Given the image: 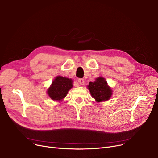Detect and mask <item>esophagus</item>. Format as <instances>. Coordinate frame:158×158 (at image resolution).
I'll list each match as a JSON object with an SVG mask.
<instances>
[{"mask_svg": "<svg viewBox=\"0 0 158 158\" xmlns=\"http://www.w3.org/2000/svg\"><path fill=\"white\" fill-rule=\"evenodd\" d=\"M78 83L81 85H83L85 84V81L83 79H78Z\"/></svg>", "mask_w": 158, "mask_h": 158, "instance_id": "esophagus-1", "label": "esophagus"}]
</instances>
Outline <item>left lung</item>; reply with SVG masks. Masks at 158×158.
<instances>
[{"label": "left lung", "mask_w": 158, "mask_h": 158, "mask_svg": "<svg viewBox=\"0 0 158 158\" xmlns=\"http://www.w3.org/2000/svg\"><path fill=\"white\" fill-rule=\"evenodd\" d=\"M88 87L92 96L97 102L108 100L112 94L111 88L102 77L97 78L94 82H90Z\"/></svg>", "instance_id": "obj_1"}]
</instances>
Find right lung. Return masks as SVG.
Masks as SVG:
<instances>
[{
  "label": "right lung",
  "instance_id": "right-lung-1",
  "mask_svg": "<svg viewBox=\"0 0 158 158\" xmlns=\"http://www.w3.org/2000/svg\"><path fill=\"white\" fill-rule=\"evenodd\" d=\"M72 82L71 79L57 76L48 90V94L52 99L60 101L66 97L68 92L73 86Z\"/></svg>",
  "mask_w": 158,
  "mask_h": 158
}]
</instances>
